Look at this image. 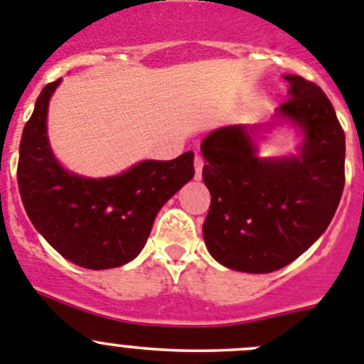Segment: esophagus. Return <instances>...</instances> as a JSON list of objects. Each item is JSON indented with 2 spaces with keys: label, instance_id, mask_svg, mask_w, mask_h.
I'll return each mask as SVG.
<instances>
[{
  "label": "esophagus",
  "instance_id": "34e87169",
  "mask_svg": "<svg viewBox=\"0 0 364 364\" xmlns=\"http://www.w3.org/2000/svg\"><path fill=\"white\" fill-rule=\"evenodd\" d=\"M203 166H205V159H203V156L196 154V158H193V168H196V179H201V176H203Z\"/></svg>",
  "mask_w": 364,
  "mask_h": 364
}]
</instances>
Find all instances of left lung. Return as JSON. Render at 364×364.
I'll return each mask as SVG.
<instances>
[{
	"mask_svg": "<svg viewBox=\"0 0 364 364\" xmlns=\"http://www.w3.org/2000/svg\"><path fill=\"white\" fill-rule=\"evenodd\" d=\"M289 98L277 118L301 129L300 154L259 158L260 127L228 125L201 144L212 201L203 237L217 262L271 273L307 251L334 217L345 186V132L327 95L300 75H284Z\"/></svg>",
	"mask_w": 364,
	"mask_h": 364,
	"instance_id": "obj_1",
	"label": "left lung"
}]
</instances>
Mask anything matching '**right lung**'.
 <instances>
[{"instance_id":"1","label":"right lung","mask_w":364,"mask_h":364,"mask_svg":"<svg viewBox=\"0 0 364 364\" xmlns=\"http://www.w3.org/2000/svg\"><path fill=\"white\" fill-rule=\"evenodd\" d=\"M60 79L44 86L23 129L18 185L30 220L64 259L87 269L124 266L144 250L156 215L193 178V152L145 159L113 178L64 171L46 136L48 102Z\"/></svg>"}]
</instances>
